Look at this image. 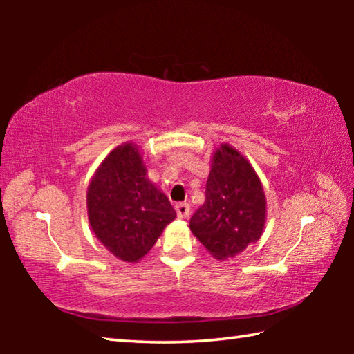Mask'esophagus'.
Wrapping results in <instances>:
<instances>
[{
    "instance_id": "34e87169",
    "label": "esophagus",
    "mask_w": 354,
    "mask_h": 354,
    "mask_svg": "<svg viewBox=\"0 0 354 354\" xmlns=\"http://www.w3.org/2000/svg\"><path fill=\"white\" fill-rule=\"evenodd\" d=\"M175 209H176V214H178L179 218H185L190 212V205H189V203H185V201L184 203H176Z\"/></svg>"
}]
</instances>
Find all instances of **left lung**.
<instances>
[{"mask_svg": "<svg viewBox=\"0 0 354 354\" xmlns=\"http://www.w3.org/2000/svg\"><path fill=\"white\" fill-rule=\"evenodd\" d=\"M266 195L253 167L234 148L214 153L205 203L190 217V230L217 259L241 253L261 237Z\"/></svg>", "mask_w": 354, "mask_h": 354, "instance_id": "obj_1", "label": "left lung"}]
</instances>
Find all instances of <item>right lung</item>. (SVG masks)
<instances>
[{"mask_svg": "<svg viewBox=\"0 0 354 354\" xmlns=\"http://www.w3.org/2000/svg\"><path fill=\"white\" fill-rule=\"evenodd\" d=\"M88 221L100 242L122 261L145 256L176 217L162 192L148 181L145 165L131 143L107 156L87 190Z\"/></svg>", "mask_w": 354, "mask_h": 354, "instance_id": "obj_1", "label": "right lung"}]
</instances>
